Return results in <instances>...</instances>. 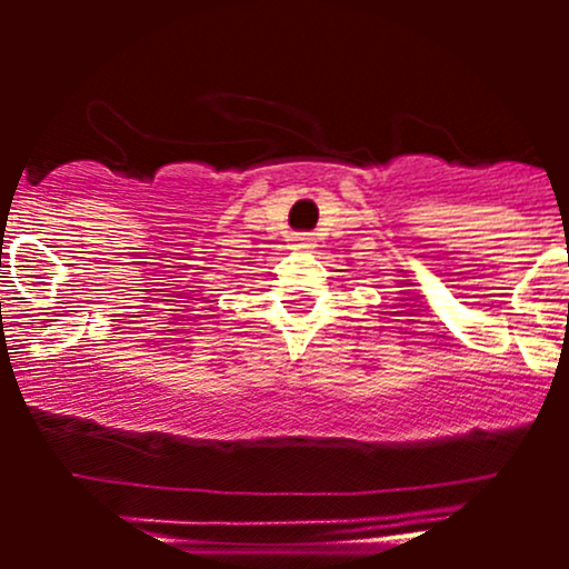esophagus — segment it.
I'll return each instance as SVG.
<instances>
[{
  "label": "esophagus",
  "instance_id": "obj_1",
  "mask_svg": "<svg viewBox=\"0 0 569 569\" xmlns=\"http://www.w3.org/2000/svg\"><path fill=\"white\" fill-rule=\"evenodd\" d=\"M312 246V238H307V234H299L297 240H293V248H310Z\"/></svg>",
  "mask_w": 569,
  "mask_h": 569
}]
</instances>
